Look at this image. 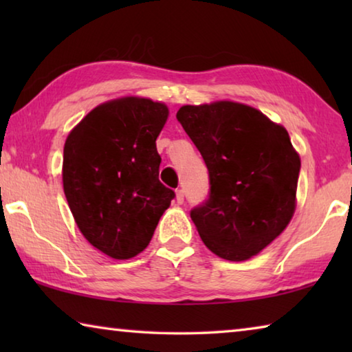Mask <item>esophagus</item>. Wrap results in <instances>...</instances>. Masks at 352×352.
<instances>
[{
	"label": "esophagus",
	"mask_w": 352,
	"mask_h": 352,
	"mask_svg": "<svg viewBox=\"0 0 352 352\" xmlns=\"http://www.w3.org/2000/svg\"><path fill=\"white\" fill-rule=\"evenodd\" d=\"M175 201H177V205H182L183 201H184V192H183V189H177V190H175Z\"/></svg>",
	"instance_id": "34e87169"
}]
</instances>
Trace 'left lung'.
Listing matches in <instances>:
<instances>
[{
    "label": "left lung",
    "mask_w": 352,
    "mask_h": 352,
    "mask_svg": "<svg viewBox=\"0 0 352 352\" xmlns=\"http://www.w3.org/2000/svg\"><path fill=\"white\" fill-rule=\"evenodd\" d=\"M177 119L210 170V199L190 211L201 241L222 259L253 258L296 208L301 160L287 130L234 100L183 105Z\"/></svg>",
    "instance_id": "left-lung-1"
}]
</instances>
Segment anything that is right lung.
Masks as SVG:
<instances>
[{"label": "right lung", "mask_w": 352, "mask_h": 352, "mask_svg": "<svg viewBox=\"0 0 352 352\" xmlns=\"http://www.w3.org/2000/svg\"><path fill=\"white\" fill-rule=\"evenodd\" d=\"M168 105L140 96L107 100L71 130L63 147L65 197L83 237L113 259L151 242L174 190L158 180L157 138Z\"/></svg>", "instance_id": "add662e5"}]
</instances>
